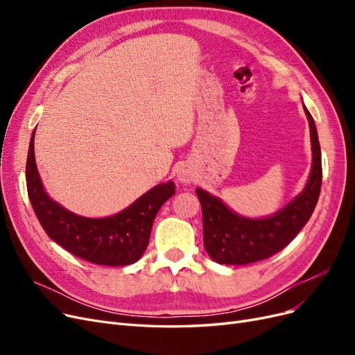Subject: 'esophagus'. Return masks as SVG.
<instances>
[{
	"instance_id": "1",
	"label": "esophagus",
	"mask_w": 355,
	"mask_h": 355,
	"mask_svg": "<svg viewBox=\"0 0 355 355\" xmlns=\"http://www.w3.org/2000/svg\"><path fill=\"white\" fill-rule=\"evenodd\" d=\"M178 180L182 182V184H188V182L192 180V173L188 167H180L178 170Z\"/></svg>"
}]
</instances>
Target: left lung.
I'll list each match as a JSON object with an SVG mask.
<instances>
[{"instance_id":"left-lung-1","label":"left lung","mask_w":355,"mask_h":355,"mask_svg":"<svg viewBox=\"0 0 355 355\" xmlns=\"http://www.w3.org/2000/svg\"><path fill=\"white\" fill-rule=\"evenodd\" d=\"M309 124L313 164L304 191L283 209L266 218H245L232 211L219 197L202 188L196 192L202 210L204 249L213 261L247 265L266 259L292 241L313 214L321 189V149L313 115L304 105Z\"/></svg>"}]
</instances>
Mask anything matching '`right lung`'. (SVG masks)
<instances>
[{"instance_id": "right-lung-1", "label": "right lung", "mask_w": 355, "mask_h": 355, "mask_svg": "<svg viewBox=\"0 0 355 355\" xmlns=\"http://www.w3.org/2000/svg\"><path fill=\"white\" fill-rule=\"evenodd\" d=\"M34 137L35 130L29 142L26 187L32 209L49 237L72 254L92 263L123 266L141 259L159 207L175 196L173 182L168 180L154 187L112 216H80L50 198L46 192L35 163Z\"/></svg>"}]
</instances>
